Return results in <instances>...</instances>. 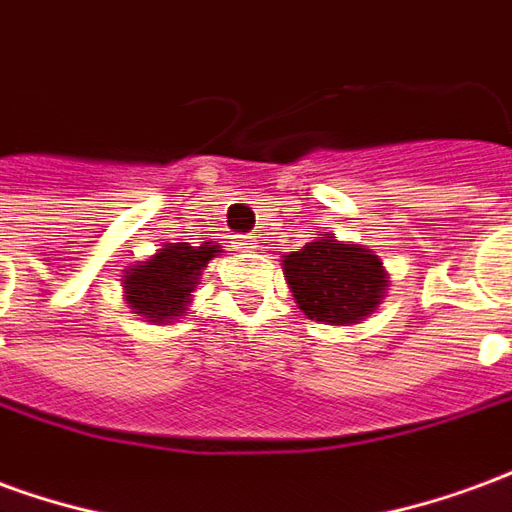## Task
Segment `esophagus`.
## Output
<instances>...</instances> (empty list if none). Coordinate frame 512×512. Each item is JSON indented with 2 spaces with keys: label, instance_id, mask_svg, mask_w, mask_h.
Wrapping results in <instances>:
<instances>
[{
  "label": "esophagus",
  "instance_id": "esophagus-1",
  "mask_svg": "<svg viewBox=\"0 0 512 512\" xmlns=\"http://www.w3.org/2000/svg\"><path fill=\"white\" fill-rule=\"evenodd\" d=\"M233 244H235V249H238V252H255V249H257L255 235H238Z\"/></svg>",
  "mask_w": 512,
  "mask_h": 512
}]
</instances>
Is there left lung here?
<instances>
[{
  "mask_svg": "<svg viewBox=\"0 0 512 512\" xmlns=\"http://www.w3.org/2000/svg\"><path fill=\"white\" fill-rule=\"evenodd\" d=\"M293 301L310 321L356 326L378 310L389 274L376 252L337 241L332 233L312 238L299 252L282 255Z\"/></svg>",
  "mask_w": 512,
  "mask_h": 512,
  "instance_id": "left-lung-1",
  "label": "left lung"
}]
</instances>
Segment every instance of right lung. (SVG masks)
Returning a JSON list of instances; mask_svg holds the SVG:
<instances>
[{
  "label": "right lung",
  "instance_id": "obj_1",
  "mask_svg": "<svg viewBox=\"0 0 512 512\" xmlns=\"http://www.w3.org/2000/svg\"><path fill=\"white\" fill-rule=\"evenodd\" d=\"M222 246L205 241L200 246L164 244L156 255L136 260L123 271V293L131 312L153 326L178 321L186 315L191 293L200 285L202 271Z\"/></svg>",
  "mask_w": 512,
  "mask_h": 512
}]
</instances>
